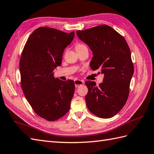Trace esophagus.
I'll return each instance as SVG.
<instances>
[{"mask_svg":"<svg viewBox=\"0 0 154 154\" xmlns=\"http://www.w3.org/2000/svg\"><path fill=\"white\" fill-rule=\"evenodd\" d=\"M74 82H75V87L77 88H78L79 86H80L81 85H82L84 84V82L81 80H75Z\"/></svg>","mask_w":154,"mask_h":154,"instance_id":"obj_1","label":"esophagus"}]
</instances>
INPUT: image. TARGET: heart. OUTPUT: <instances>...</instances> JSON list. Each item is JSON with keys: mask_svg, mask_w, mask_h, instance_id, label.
I'll use <instances>...</instances> for the list:
<instances>
[{"mask_svg": "<svg viewBox=\"0 0 154 154\" xmlns=\"http://www.w3.org/2000/svg\"><path fill=\"white\" fill-rule=\"evenodd\" d=\"M86 47V45H85L84 44H81V43H79L76 46H75V49H80L82 48V47Z\"/></svg>", "mask_w": 154, "mask_h": 154, "instance_id": "heart-1", "label": "heart"}]
</instances>
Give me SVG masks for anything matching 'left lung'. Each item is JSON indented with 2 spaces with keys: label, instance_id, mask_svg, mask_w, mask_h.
<instances>
[{
  "label": "left lung",
  "instance_id": "obj_1",
  "mask_svg": "<svg viewBox=\"0 0 154 154\" xmlns=\"http://www.w3.org/2000/svg\"><path fill=\"white\" fill-rule=\"evenodd\" d=\"M76 32L92 51L90 68L92 70L101 69L104 74L103 82L99 86L94 81L85 82L88 90L85 96L86 106L98 117L111 118L128 100L134 72L128 43L121 34L106 25Z\"/></svg>",
  "mask_w": 154,
  "mask_h": 154
}]
</instances>
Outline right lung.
<instances>
[{"label": "right lung", "instance_id": "add662e5", "mask_svg": "<svg viewBox=\"0 0 154 154\" xmlns=\"http://www.w3.org/2000/svg\"><path fill=\"white\" fill-rule=\"evenodd\" d=\"M74 36V32L39 27L22 51L19 69L23 92L36 115L46 120H57L70 109L74 82L55 79L53 70L61 65L64 50Z\"/></svg>", "mask_w": 154, "mask_h": 154}]
</instances>
